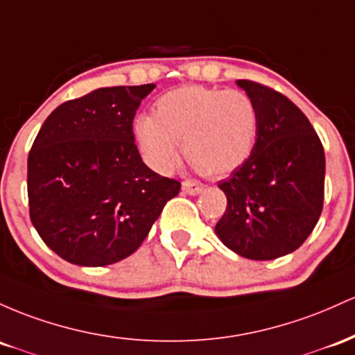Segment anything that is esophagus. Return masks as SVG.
Returning <instances> with one entry per match:
<instances>
[{
  "label": "esophagus",
  "mask_w": 355,
  "mask_h": 355,
  "mask_svg": "<svg viewBox=\"0 0 355 355\" xmlns=\"http://www.w3.org/2000/svg\"><path fill=\"white\" fill-rule=\"evenodd\" d=\"M202 188H205V186L201 184V182H198V181H184L182 182V191H184L186 194H191V196H196V194H199L202 191Z\"/></svg>",
  "instance_id": "esophagus-1"
}]
</instances>
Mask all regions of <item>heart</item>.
I'll use <instances>...</instances> for the list:
<instances>
[{
	"label": "heart",
	"instance_id": "heart-1",
	"mask_svg": "<svg viewBox=\"0 0 355 355\" xmlns=\"http://www.w3.org/2000/svg\"><path fill=\"white\" fill-rule=\"evenodd\" d=\"M260 129L257 103L241 90L189 85L166 92L154 115L135 119L134 134L147 166L173 171L182 142L184 156L206 176H226L253 154Z\"/></svg>",
	"mask_w": 355,
	"mask_h": 355
}]
</instances>
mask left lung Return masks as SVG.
Segmentation results:
<instances>
[{
  "mask_svg": "<svg viewBox=\"0 0 355 355\" xmlns=\"http://www.w3.org/2000/svg\"><path fill=\"white\" fill-rule=\"evenodd\" d=\"M260 114L248 161L221 181L228 206L218 238L248 260H275L295 252L315 228L324 206L325 154L305 114L257 82L236 80Z\"/></svg>",
  "mask_w": 355,
  "mask_h": 355,
  "instance_id": "obj_1",
  "label": "left lung"
}]
</instances>
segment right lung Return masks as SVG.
Here are the masks:
<instances>
[{
  "mask_svg": "<svg viewBox=\"0 0 355 355\" xmlns=\"http://www.w3.org/2000/svg\"><path fill=\"white\" fill-rule=\"evenodd\" d=\"M154 87H105L62 103L31 146V223L69 263L124 260L181 189L178 181L150 171L135 146V110Z\"/></svg>",
  "mask_w": 355,
  "mask_h": 355,
  "instance_id": "obj_1",
  "label": "right lung"
}]
</instances>
